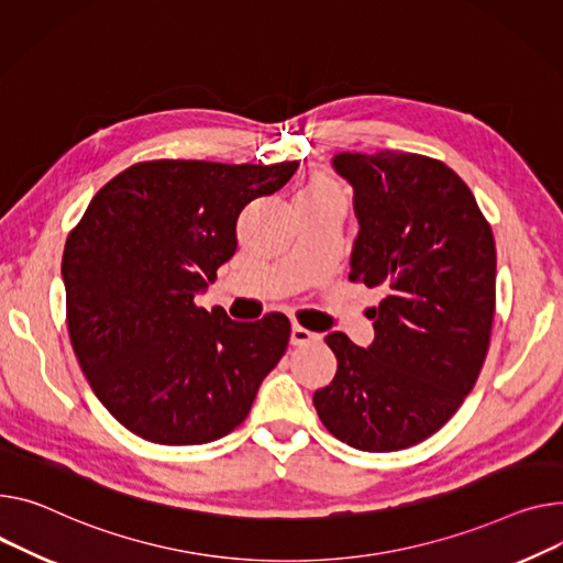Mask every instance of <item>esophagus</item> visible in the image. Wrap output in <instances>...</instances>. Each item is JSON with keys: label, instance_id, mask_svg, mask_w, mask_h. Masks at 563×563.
<instances>
[{"label": "esophagus", "instance_id": "1", "mask_svg": "<svg viewBox=\"0 0 563 563\" xmlns=\"http://www.w3.org/2000/svg\"><path fill=\"white\" fill-rule=\"evenodd\" d=\"M321 340V334H317V332H312V330H308V328H303V325H298V323H294L291 325V344L294 346H306V344H314V342H319Z\"/></svg>", "mask_w": 563, "mask_h": 563}]
</instances>
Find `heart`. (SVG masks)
Returning <instances> with one entry per match:
<instances>
[{
	"label": "heart",
	"instance_id": "heart-1",
	"mask_svg": "<svg viewBox=\"0 0 563 563\" xmlns=\"http://www.w3.org/2000/svg\"><path fill=\"white\" fill-rule=\"evenodd\" d=\"M330 195H340V187L332 178H328L325 174H314L298 197H330Z\"/></svg>",
	"mask_w": 563,
	"mask_h": 563
}]
</instances>
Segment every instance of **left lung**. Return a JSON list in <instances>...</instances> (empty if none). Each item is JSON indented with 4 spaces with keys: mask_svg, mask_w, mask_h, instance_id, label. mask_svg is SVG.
<instances>
[{
    "mask_svg": "<svg viewBox=\"0 0 563 563\" xmlns=\"http://www.w3.org/2000/svg\"><path fill=\"white\" fill-rule=\"evenodd\" d=\"M332 167L353 185L360 223L349 278L387 296L371 308L368 349L344 332L325 336L336 373L312 402L325 430L357 451H402L451 419L479 376L496 242L468 185L441 161L385 148L336 154Z\"/></svg>",
    "mask_w": 563,
    "mask_h": 563,
    "instance_id": "8db88e82",
    "label": "left lung"
}]
</instances>
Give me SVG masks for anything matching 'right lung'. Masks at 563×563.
Here are the masks:
<instances>
[{"label": "right lung", "instance_id": "add662e5", "mask_svg": "<svg viewBox=\"0 0 563 563\" xmlns=\"http://www.w3.org/2000/svg\"><path fill=\"white\" fill-rule=\"evenodd\" d=\"M298 163L148 161L108 180L65 242L71 349L133 434L197 445L235 430L285 355L289 319L233 321L195 296L235 255L238 217Z\"/></svg>", "mask_w": 563, "mask_h": 563}]
</instances>
